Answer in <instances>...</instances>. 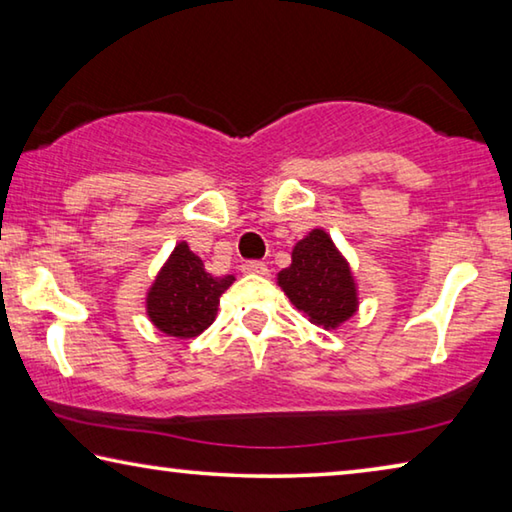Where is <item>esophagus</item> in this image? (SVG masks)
I'll list each match as a JSON object with an SVG mask.
<instances>
[{"label": "esophagus", "instance_id": "obj_1", "mask_svg": "<svg viewBox=\"0 0 512 512\" xmlns=\"http://www.w3.org/2000/svg\"><path fill=\"white\" fill-rule=\"evenodd\" d=\"M241 271L253 273V275H266L268 266L264 262H259V259H248V262L241 264Z\"/></svg>", "mask_w": 512, "mask_h": 512}]
</instances>
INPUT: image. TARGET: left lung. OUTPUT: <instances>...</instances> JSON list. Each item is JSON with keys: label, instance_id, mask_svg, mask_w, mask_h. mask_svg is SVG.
Instances as JSON below:
<instances>
[{"label": "left lung", "instance_id": "8db88e82", "mask_svg": "<svg viewBox=\"0 0 512 512\" xmlns=\"http://www.w3.org/2000/svg\"><path fill=\"white\" fill-rule=\"evenodd\" d=\"M277 282L296 309L318 327H339L357 311L350 266L323 230H311L298 241L291 266L280 271Z\"/></svg>", "mask_w": 512, "mask_h": 512}]
</instances>
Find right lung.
I'll list each match as a JSON object with an SVG mask.
<instances>
[{
	"label": "right lung",
	"instance_id": "right-lung-1",
	"mask_svg": "<svg viewBox=\"0 0 512 512\" xmlns=\"http://www.w3.org/2000/svg\"><path fill=\"white\" fill-rule=\"evenodd\" d=\"M232 282V275L214 277L205 273L201 257H196L183 241L173 248L169 262L155 277L146 296V311L164 334L178 339L198 336L214 323L221 293Z\"/></svg>",
	"mask_w": 512,
	"mask_h": 512
}]
</instances>
